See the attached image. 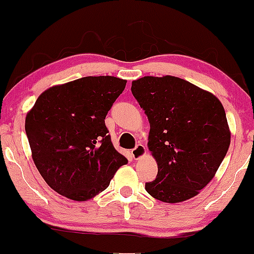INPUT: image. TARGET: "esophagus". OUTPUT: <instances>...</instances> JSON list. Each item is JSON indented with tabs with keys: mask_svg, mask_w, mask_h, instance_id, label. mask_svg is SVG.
<instances>
[{
	"mask_svg": "<svg viewBox=\"0 0 254 254\" xmlns=\"http://www.w3.org/2000/svg\"><path fill=\"white\" fill-rule=\"evenodd\" d=\"M130 153H132L133 158H134V159H139V158H141L142 156L145 155V153H146V149H145L144 145L138 144V145H136V146L134 147V149L130 151Z\"/></svg>",
	"mask_w": 254,
	"mask_h": 254,
	"instance_id": "obj_1",
	"label": "esophagus"
}]
</instances>
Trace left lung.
<instances>
[{
  "label": "left lung",
  "instance_id": "obj_1",
  "mask_svg": "<svg viewBox=\"0 0 254 254\" xmlns=\"http://www.w3.org/2000/svg\"><path fill=\"white\" fill-rule=\"evenodd\" d=\"M132 93L150 122L147 146L158 167L145 184L164 203L193 198L212 180L230 145L226 112L219 99L176 76H144Z\"/></svg>",
  "mask_w": 254,
  "mask_h": 254
}]
</instances>
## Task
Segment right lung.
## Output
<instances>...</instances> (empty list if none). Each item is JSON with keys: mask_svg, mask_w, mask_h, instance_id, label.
<instances>
[{"mask_svg": "<svg viewBox=\"0 0 254 254\" xmlns=\"http://www.w3.org/2000/svg\"><path fill=\"white\" fill-rule=\"evenodd\" d=\"M116 76H85L45 90L25 120L32 159L59 194L85 201L109 186L127 158L114 147L105 116L126 87Z\"/></svg>", "mask_w": 254, "mask_h": 254, "instance_id": "add662e5", "label": "right lung"}]
</instances>
